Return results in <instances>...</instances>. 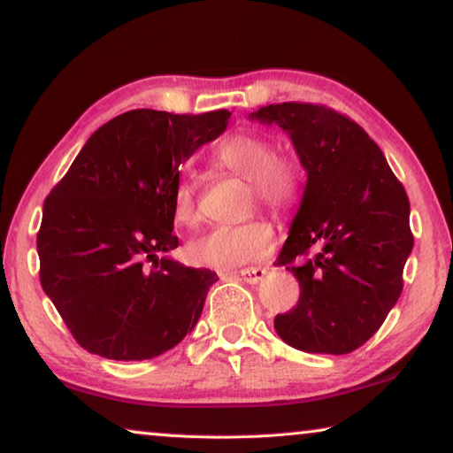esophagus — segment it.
I'll list each match as a JSON object with an SVG mask.
<instances>
[{"label": "esophagus", "instance_id": "esophagus-1", "mask_svg": "<svg viewBox=\"0 0 453 453\" xmlns=\"http://www.w3.org/2000/svg\"><path fill=\"white\" fill-rule=\"evenodd\" d=\"M267 275L265 267H248V270H242L240 272V278L245 283H259Z\"/></svg>", "mask_w": 453, "mask_h": 453}]
</instances>
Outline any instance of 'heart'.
I'll use <instances>...</instances> for the list:
<instances>
[{
  "label": "heart",
  "instance_id": "heart-1",
  "mask_svg": "<svg viewBox=\"0 0 453 453\" xmlns=\"http://www.w3.org/2000/svg\"><path fill=\"white\" fill-rule=\"evenodd\" d=\"M216 159L251 186V203H264L275 213H288L300 199L302 167L289 153H275L272 137L240 132L226 137L216 148ZM173 216L181 226L199 221V183L194 175L181 178L173 189ZM275 232L264 218L237 226H218L189 243L194 264L216 270H235L259 262L273 251Z\"/></svg>",
  "mask_w": 453,
  "mask_h": 453
}]
</instances>
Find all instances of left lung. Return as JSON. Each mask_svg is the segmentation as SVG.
<instances>
[{
    "label": "left lung",
    "instance_id": "obj_1",
    "mask_svg": "<svg viewBox=\"0 0 453 453\" xmlns=\"http://www.w3.org/2000/svg\"><path fill=\"white\" fill-rule=\"evenodd\" d=\"M250 118L280 126L308 173L275 259L300 281V300L275 316V332L308 354H349L400 300L413 248L408 194L378 143L326 105L272 104Z\"/></svg>",
    "mask_w": 453,
    "mask_h": 453
}]
</instances>
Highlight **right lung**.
I'll return each instance as SVG.
<instances>
[{"mask_svg": "<svg viewBox=\"0 0 453 453\" xmlns=\"http://www.w3.org/2000/svg\"><path fill=\"white\" fill-rule=\"evenodd\" d=\"M227 110H132L94 132L43 203L40 281L75 342L118 362L162 356L202 316L216 272L178 248L180 165L226 132Z\"/></svg>", "mask_w": 453, "mask_h": 453, "instance_id": "1", "label": "right lung"}]
</instances>
